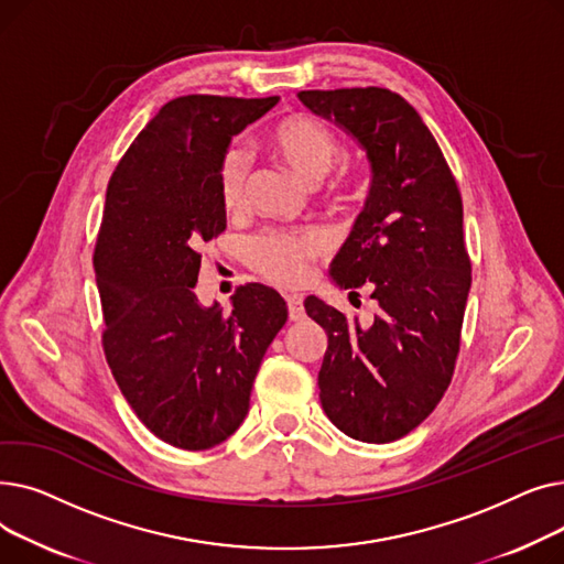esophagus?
Instances as JSON below:
<instances>
[{
  "label": "esophagus",
  "mask_w": 564,
  "mask_h": 564,
  "mask_svg": "<svg viewBox=\"0 0 564 564\" xmlns=\"http://www.w3.org/2000/svg\"><path fill=\"white\" fill-rule=\"evenodd\" d=\"M285 304H288V317L292 322H300V319L306 317L302 294H285Z\"/></svg>",
  "instance_id": "34e87169"
}]
</instances>
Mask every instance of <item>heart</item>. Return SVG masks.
<instances>
[{"label":"heart","instance_id":"1","mask_svg":"<svg viewBox=\"0 0 564 564\" xmlns=\"http://www.w3.org/2000/svg\"><path fill=\"white\" fill-rule=\"evenodd\" d=\"M267 148L281 158L304 183L319 185L343 155L338 134L308 113H290L264 134ZM249 160L242 148H228L219 164V200L226 213H237L247 200ZM329 251L327 235L315 228H270L245 242V262L274 285L292 288L308 279L311 264Z\"/></svg>","mask_w":564,"mask_h":564}]
</instances>
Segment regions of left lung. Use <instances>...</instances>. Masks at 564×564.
<instances>
[{
    "label": "left lung",
    "instance_id": "left-lung-1",
    "mask_svg": "<svg viewBox=\"0 0 564 564\" xmlns=\"http://www.w3.org/2000/svg\"><path fill=\"white\" fill-rule=\"evenodd\" d=\"M300 100L361 143L372 185L332 262L336 285H368V327L317 297L308 317L329 345L319 402L347 436L389 443L419 427L453 379L470 290L464 210L455 175L419 111L389 88L302 91Z\"/></svg>",
    "mask_w": 564,
    "mask_h": 564
}]
</instances>
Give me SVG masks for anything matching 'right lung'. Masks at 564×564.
<instances>
[{
    "label": "right lung",
    "instance_id": "1",
    "mask_svg": "<svg viewBox=\"0 0 564 564\" xmlns=\"http://www.w3.org/2000/svg\"><path fill=\"white\" fill-rule=\"evenodd\" d=\"M279 102L183 96L128 148L107 185L94 267L102 347L137 419L183 451L242 425L267 347L288 319L281 294L240 285L232 308L198 304V247L226 230L219 164L230 139Z\"/></svg>",
    "mask_w": 564,
    "mask_h": 564
}]
</instances>
